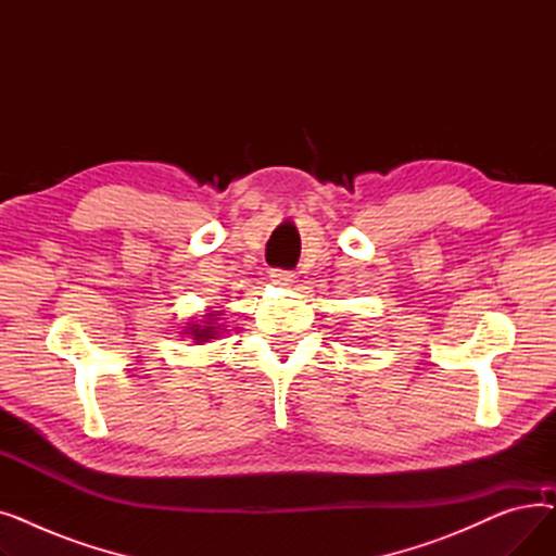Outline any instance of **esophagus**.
Here are the masks:
<instances>
[{
    "mask_svg": "<svg viewBox=\"0 0 556 556\" xmlns=\"http://www.w3.org/2000/svg\"><path fill=\"white\" fill-rule=\"evenodd\" d=\"M270 279L277 286H293L295 283V275L288 273V270H281V268H273L270 270Z\"/></svg>",
    "mask_w": 556,
    "mask_h": 556,
    "instance_id": "obj_1",
    "label": "esophagus"
}]
</instances>
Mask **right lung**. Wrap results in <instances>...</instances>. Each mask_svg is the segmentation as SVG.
Wrapping results in <instances>:
<instances>
[{
  "label": "right lung",
  "mask_w": 556,
  "mask_h": 556,
  "mask_svg": "<svg viewBox=\"0 0 556 556\" xmlns=\"http://www.w3.org/2000/svg\"><path fill=\"white\" fill-rule=\"evenodd\" d=\"M220 315V311H212V313H204V319L202 323H191L189 327H187V336H191V340L195 342V344H202V342H210V340H216L218 336H220V329H223V325H216L218 323V317Z\"/></svg>",
  "instance_id": "add662e5"
}]
</instances>
